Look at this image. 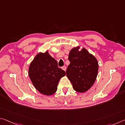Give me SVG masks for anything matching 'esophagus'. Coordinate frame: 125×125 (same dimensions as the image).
I'll return each instance as SVG.
<instances>
[{"instance_id":"1","label":"esophagus","mask_w":125,"mask_h":125,"mask_svg":"<svg viewBox=\"0 0 125 125\" xmlns=\"http://www.w3.org/2000/svg\"><path fill=\"white\" fill-rule=\"evenodd\" d=\"M61 68H62V69L63 70H64L65 71L66 70V67L65 66H62V67H61Z\"/></svg>"}]
</instances>
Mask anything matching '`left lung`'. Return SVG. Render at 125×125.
Segmentation results:
<instances>
[{
    "instance_id": "8db88e82",
    "label": "left lung",
    "mask_w": 125,
    "mask_h": 125,
    "mask_svg": "<svg viewBox=\"0 0 125 125\" xmlns=\"http://www.w3.org/2000/svg\"><path fill=\"white\" fill-rule=\"evenodd\" d=\"M80 48H73L69 52L70 64L66 73L74 90L83 93L90 89L95 82L99 65L94 56L84 48L81 50Z\"/></svg>"
}]
</instances>
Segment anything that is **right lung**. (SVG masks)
Wrapping results in <instances>:
<instances>
[{"label": "right lung", "instance_id": "1", "mask_svg": "<svg viewBox=\"0 0 125 125\" xmlns=\"http://www.w3.org/2000/svg\"><path fill=\"white\" fill-rule=\"evenodd\" d=\"M65 75V72L58 67V62L48 51L37 54L28 69V75L34 87L46 95L56 92L59 80Z\"/></svg>", "mask_w": 125, "mask_h": 125}]
</instances>
